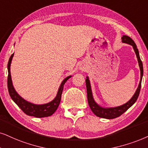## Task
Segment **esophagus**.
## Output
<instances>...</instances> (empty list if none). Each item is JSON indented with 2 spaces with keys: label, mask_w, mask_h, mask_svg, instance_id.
I'll return each instance as SVG.
<instances>
[{
  "label": "esophagus",
  "mask_w": 148,
  "mask_h": 148,
  "mask_svg": "<svg viewBox=\"0 0 148 148\" xmlns=\"http://www.w3.org/2000/svg\"><path fill=\"white\" fill-rule=\"evenodd\" d=\"M79 69L80 70H85V68L84 66H83V65H80V66L79 67Z\"/></svg>",
  "instance_id": "34e87169"
}]
</instances>
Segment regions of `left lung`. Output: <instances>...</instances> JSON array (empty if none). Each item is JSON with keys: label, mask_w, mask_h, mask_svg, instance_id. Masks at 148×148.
I'll use <instances>...</instances> for the list:
<instances>
[{"label": "left lung", "mask_w": 148, "mask_h": 148, "mask_svg": "<svg viewBox=\"0 0 148 148\" xmlns=\"http://www.w3.org/2000/svg\"><path fill=\"white\" fill-rule=\"evenodd\" d=\"M121 42L124 44H127L130 45L132 46L133 49L135 52L136 58H137L138 63H139V66L140 69V72H141V78H140V81L138 85L137 89L135 91V93H134V95L132 96L131 98L126 103H125L122 105L115 106V107H102L100 105L97 103L95 101L94 98H93L92 90H91V83L90 80L88 76H87V78L85 80L86 83V87H87V100H88V103H89V107H90L91 110L92 111L93 113L95 114L96 116H98L101 118H104V119H114L116 117H119L121 115H122L124 112H126L129 108L131 107L133 104L135 103V102L137 100L138 97H139L140 89H141V80L142 78H143V63L140 59L139 56V52L138 50V48L136 47V45L135 43L134 42V41L130 38V37L127 36V35H123L121 37Z\"/></svg>", "instance_id": "obj_1"}]
</instances>
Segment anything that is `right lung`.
<instances>
[{
    "mask_svg": "<svg viewBox=\"0 0 148 148\" xmlns=\"http://www.w3.org/2000/svg\"><path fill=\"white\" fill-rule=\"evenodd\" d=\"M14 54L11 55L9 59L8 65H7V70H8V78H7V87H8V91L10 95L11 98L13 101L21 108V110L24 113L28 115L33 116L35 117H45L52 115L56 110L57 109L58 106L61 102V94L63 89V86L65 83L69 78L72 77V76H68L65 78L61 82L59 89H58L57 96L52 101L46 104H33L32 102H30L29 101L24 100V99L18 94V92L16 91L15 88L13 85L12 76H11L10 68L11 63H12Z\"/></svg>",
    "mask_w": 148,
    "mask_h": 148,
    "instance_id": "obj_1",
    "label": "right lung"
}]
</instances>
